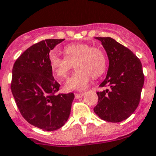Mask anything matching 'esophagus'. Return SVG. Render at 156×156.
Wrapping results in <instances>:
<instances>
[{
	"label": "esophagus",
	"mask_w": 156,
	"mask_h": 156,
	"mask_svg": "<svg viewBox=\"0 0 156 156\" xmlns=\"http://www.w3.org/2000/svg\"><path fill=\"white\" fill-rule=\"evenodd\" d=\"M84 94H84V93H80V94L76 93V94H75V98H76V99H80V98H81V97H83V96H84Z\"/></svg>",
	"instance_id": "obj_1"
}]
</instances>
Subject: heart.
Wrapping results in <instances>:
<instances>
[{
  "mask_svg": "<svg viewBox=\"0 0 156 156\" xmlns=\"http://www.w3.org/2000/svg\"><path fill=\"white\" fill-rule=\"evenodd\" d=\"M65 57L54 53L49 56V65L57 79L63 80L75 66L76 71L66 82V90H84L89 85L91 76L98 77L104 73L106 58L104 52L86 43H72L65 47Z\"/></svg>",
  "mask_w": 156,
  "mask_h": 156,
  "instance_id": "obj_1",
  "label": "heart"
}]
</instances>
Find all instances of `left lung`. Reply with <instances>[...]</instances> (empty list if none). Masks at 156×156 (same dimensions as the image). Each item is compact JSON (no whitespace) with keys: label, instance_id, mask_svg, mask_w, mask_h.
Listing matches in <instances>:
<instances>
[{"label":"left lung","instance_id":"left-lung-1","mask_svg":"<svg viewBox=\"0 0 156 156\" xmlns=\"http://www.w3.org/2000/svg\"><path fill=\"white\" fill-rule=\"evenodd\" d=\"M107 52L109 62L107 76L99 85L109 86L97 92L99 100L94 111L110 122H120L136 109L144 85L142 65L131 50L109 37H97Z\"/></svg>","mask_w":156,"mask_h":156}]
</instances>
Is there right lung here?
<instances>
[{"instance_id": "add662e5", "label": "right lung", "mask_w": 156, "mask_h": 156, "mask_svg": "<svg viewBox=\"0 0 156 156\" xmlns=\"http://www.w3.org/2000/svg\"><path fill=\"white\" fill-rule=\"evenodd\" d=\"M64 39H45L24 51L12 69L11 92L21 115L47 132L61 128L68 120L73 93L58 94L49 65V52Z\"/></svg>"}]
</instances>
